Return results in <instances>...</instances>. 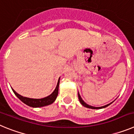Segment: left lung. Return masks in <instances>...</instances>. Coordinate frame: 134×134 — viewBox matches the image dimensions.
Returning <instances> with one entry per match:
<instances>
[{"label":"left lung","mask_w":134,"mask_h":134,"mask_svg":"<svg viewBox=\"0 0 134 134\" xmlns=\"http://www.w3.org/2000/svg\"><path fill=\"white\" fill-rule=\"evenodd\" d=\"M78 95H79V100H80V103L82 104V105H83L84 107H87V108H89V109H99L105 108V107H108L109 105H111V104L113 103V102H112V103H109V104H107V105H104V106H102V107H93V106H91V105H88V104H86V103H85V101L82 100V99L81 97H80V94H79V92H78Z\"/></svg>","instance_id":"obj_1"}]
</instances>
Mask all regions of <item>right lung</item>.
I'll return each instance as SVG.
<instances>
[{"mask_svg":"<svg viewBox=\"0 0 134 134\" xmlns=\"http://www.w3.org/2000/svg\"><path fill=\"white\" fill-rule=\"evenodd\" d=\"M60 79L59 78L58 83H57L56 87H55V90L52 93L49 94V96L46 97L42 98V99H31V98H28L21 96V94H18L16 91L14 89L12 88L13 93H15V95L20 99L23 103L26 104L27 105L29 106V107H44V106H47V105H51L55 101L56 99L57 96L58 94V88H59V84H60Z\"/></svg>","mask_w":134,"mask_h":134,"instance_id":"obj_1","label":"right lung"}]
</instances>
